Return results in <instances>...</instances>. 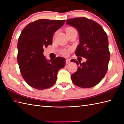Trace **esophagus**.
I'll use <instances>...</instances> for the list:
<instances>
[{"mask_svg": "<svg viewBox=\"0 0 124 124\" xmlns=\"http://www.w3.org/2000/svg\"><path fill=\"white\" fill-rule=\"evenodd\" d=\"M70 63V59H66V63L67 64H69Z\"/></svg>", "mask_w": 124, "mask_h": 124, "instance_id": "obj_1", "label": "esophagus"}]
</instances>
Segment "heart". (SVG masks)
<instances>
[{
    "label": "heart",
    "instance_id": "obj_1",
    "mask_svg": "<svg viewBox=\"0 0 124 124\" xmlns=\"http://www.w3.org/2000/svg\"><path fill=\"white\" fill-rule=\"evenodd\" d=\"M74 29V28H71V27H69V28H67L66 29V31H68V30H70V29ZM69 52H70V50L65 49V50H63V51H62V54L64 56H67L69 54Z\"/></svg>",
    "mask_w": 124,
    "mask_h": 124
}]
</instances>
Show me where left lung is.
Wrapping results in <instances>:
<instances>
[{"instance_id":"1","label":"left lung","mask_w":124,"mask_h":124,"mask_svg":"<svg viewBox=\"0 0 124 124\" xmlns=\"http://www.w3.org/2000/svg\"><path fill=\"white\" fill-rule=\"evenodd\" d=\"M66 23L78 31L80 44L75 54L86 58V61L83 63L71 60L78 66L80 64L77 72L71 75L73 83L82 88L95 86L102 80L108 70L110 52L107 35L100 24L85 17L70 18Z\"/></svg>"}]
</instances>
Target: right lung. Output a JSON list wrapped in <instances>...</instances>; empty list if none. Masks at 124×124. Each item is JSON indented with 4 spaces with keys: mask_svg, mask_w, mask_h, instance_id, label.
<instances>
[{
    "mask_svg": "<svg viewBox=\"0 0 124 124\" xmlns=\"http://www.w3.org/2000/svg\"><path fill=\"white\" fill-rule=\"evenodd\" d=\"M65 22L38 20L22 31L17 43V62L23 78L31 87L38 90L51 87L56 82L58 71L64 67V58L47 60L43 48L52 44L54 33Z\"/></svg>",
    "mask_w": 124,
    "mask_h": 124,
    "instance_id": "right-lung-1",
    "label": "right lung"
}]
</instances>
